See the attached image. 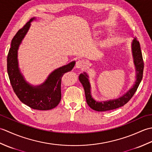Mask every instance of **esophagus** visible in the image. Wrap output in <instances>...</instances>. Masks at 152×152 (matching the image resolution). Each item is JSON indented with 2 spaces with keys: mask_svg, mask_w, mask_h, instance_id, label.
Instances as JSON below:
<instances>
[{
  "mask_svg": "<svg viewBox=\"0 0 152 152\" xmlns=\"http://www.w3.org/2000/svg\"><path fill=\"white\" fill-rule=\"evenodd\" d=\"M75 66H76V69H82L86 66V63L84 61H81V60H78V61H76Z\"/></svg>",
  "mask_w": 152,
  "mask_h": 152,
  "instance_id": "esophagus-1",
  "label": "esophagus"
}]
</instances>
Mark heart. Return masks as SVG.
<instances>
[{
  "mask_svg": "<svg viewBox=\"0 0 152 152\" xmlns=\"http://www.w3.org/2000/svg\"><path fill=\"white\" fill-rule=\"evenodd\" d=\"M95 34H96V33H95Z\"/></svg>",
  "mask_w": 152,
  "mask_h": 152,
  "instance_id": "heart-1",
  "label": "heart"
}]
</instances>
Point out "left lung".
<instances>
[{
	"mask_svg": "<svg viewBox=\"0 0 152 152\" xmlns=\"http://www.w3.org/2000/svg\"><path fill=\"white\" fill-rule=\"evenodd\" d=\"M131 52L135 72H136V76H136L135 77L136 80H135L134 85L131 87L129 90L120 97L112 100H108V101H96L95 99H93L91 95V87L90 85L88 74L86 72L80 74L79 80L82 84L83 89H84L87 104L91 109L98 112L112 110L118 108L125 105L133 97L138 86L141 82L142 79L144 70V62L140 43L137 40H136V38H134V40L132 41L131 42Z\"/></svg>",
	"mask_w": 152,
	"mask_h": 152,
	"instance_id": "obj_1",
	"label": "left lung"
}]
</instances>
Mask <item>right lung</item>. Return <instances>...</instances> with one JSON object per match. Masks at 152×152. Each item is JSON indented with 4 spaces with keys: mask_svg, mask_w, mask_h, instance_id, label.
<instances>
[{
    "mask_svg": "<svg viewBox=\"0 0 152 152\" xmlns=\"http://www.w3.org/2000/svg\"><path fill=\"white\" fill-rule=\"evenodd\" d=\"M31 18L13 38L7 57V71L14 91L23 104L38 110L53 109L59 104L61 99V79L63 74L70 72L75 65V61L51 72L45 81L33 86L26 81L19 68L18 50L31 27Z\"/></svg>",
    "mask_w": 152,
    "mask_h": 152,
    "instance_id": "right-lung-1",
    "label": "right lung"
}]
</instances>
